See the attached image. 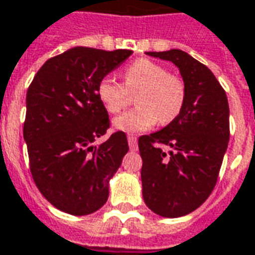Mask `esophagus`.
Instances as JSON below:
<instances>
[{
  "mask_svg": "<svg viewBox=\"0 0 255 255\" xmlns=\"http://www.w3.org/2000/svg\"><path fill=\"white\" fill-rule=\"evenodd\" d=\"M128 145L131 150H136L138 149V143H136V136L135 135H128Z\"/></svg>",
  "mask_w": 255,
  "mask_h": 255,
  "instance_id": "obj_1",
  "label": "esophagus"
}]
</instances>
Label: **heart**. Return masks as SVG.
<instances>
[{
    "label": "heart",
    "instance_id": "heart-1",
    "mask_svg": "<svg viewBox=\"0 0 255 255\" xmlns=\"http://www.w3.org/2000/svg\"><path fill=\"white\" fill-rule=\"evenodd\" d=\"M124 85L115 78L103 77L97 85V97L109 113H119L128 103V93L136 92L138 108L116 117L113 126L124 132H140L157 122L175 120L185 103L186 88L181 77L167 73L165 67L149 59H138L123 73Z\"/></svg>",
    "mask_w": 255,
    "mask_h": 255
}]
</instances>
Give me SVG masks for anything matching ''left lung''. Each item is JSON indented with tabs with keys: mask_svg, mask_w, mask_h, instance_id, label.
<instances>
[{
	"mask_svg": "<svg viewBox=\"0 0 255 255\" xmlns=\"http://www.w3.org/2000/svg\"><path fill=\"white\" fill-rule=\"evenodd\" d=\"M146 55L172 62L186 88L177 119L138 139L146 206L160 217L178 218L200 207L214 189L229 142V105L211 70L189 53L170 49Z\"/></svg>",
	"mask_w": 255,
	"mask_h": 255,
	"instance_id": "1",
	"label": "left lung"
}]
</instances>
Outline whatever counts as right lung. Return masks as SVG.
Masks as SVG:
<instances>
[{
	"label": "right lung",
	"mask_w": 255,
	"mask_h": 255,
	"mask_svg": "<svg viewBox=\"0 0 255 255\" xmlns=\"http://www.w3.org/2000/svg\"><path fill=\"white\" fill-rule=\"evenodd\" d=\"M131 53L70 48L48 59L28 87L23 138L30 171L42 196L63 213L88 215L108 202L128 142L117 131L95 145L109 128L97 85Z\"/></svg>",
	"instance_id": "right-lung-1"
}]
</instances>
